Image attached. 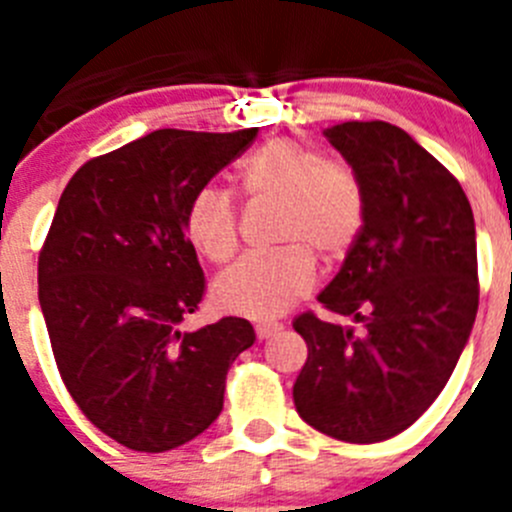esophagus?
Wrapping results in <instances>:
<instances>
[{"instance_id": "34e87169", "label": "esophagus", "mask_w": 512, "mask_h": 512, "mask_svg": "<svg viewBox=\"0 0 512 512\" xmlns=\"http://www.w3.org/2000/svg\"><path fill=\"white\" fill-rule=\"evenodd\" d=\"M282 328H284V325L274 323V320H271V323H259V325H256V336H259V341H266V338L277 336Z\"/></svg>"}]
</instances>
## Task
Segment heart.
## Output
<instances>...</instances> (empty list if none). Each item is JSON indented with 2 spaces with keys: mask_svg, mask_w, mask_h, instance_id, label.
<instances>
[{
  "mask_svg": "<svg viewBox=\"0 0 512 512\" xmlns=\"http://www.w3.org/2000/svg\"><path fill=\"white\" fill-rule=\"evenodd\" d=\"M241 192L279 202L274 243L284 248L225 269L212 284V305L248 320L279 318L315 284L310 253L336 261L354 246L364 223V192L348 166L323 161L315 148L292 138L269 140L243 161ZM187 235L212 264L228 261L238 248L228 194L212 187L194 194Z\"/></svg>",
  "mask_w": 512,
  "mask_h": 512,
  "instance_id": "b5f03b06",
  "label": "heart"
}]
</instances>
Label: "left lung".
<instances>
[{
	"label": "left lung",
	"mask_w": 512,
	"mask_h": 512,
	"mask_svg": "<svg viewBox=\"0 0 512 512\" xmlns=\"http://www.w3.org/2000/svg\"><path fill=\"white\" fill-rule=\"evenodd\" d=\"M364 192V223L318 295L351 323L302 312L295 408L315 431L377 443L415 423L449 382L477 318V230L449 171L390 122L325 128ZM361 324V329L355 325Z\"/></svg>",
	"instance_id": "obj_1"
}]
</instances>
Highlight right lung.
<instances>
[{"instance_id": "right-lung-1", "label": "right lung", "mask_w": 512, "mask_h": 512, "mask_svg": "<svg viewBox=\"0 0 512 512\" xmlns=\"http://www.w3.org/2000/svg\"><path fill=\"white\" fill-rule=\"evenodd\" d=\"M256 133L153 130L81 166L58 200L38 261L53 356L81 413L133 451L207 431L230 364L256 341L243 318L179 328L205 292L189 202Z\"/></svg>"}]
</instances>
